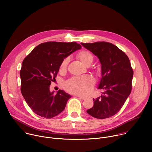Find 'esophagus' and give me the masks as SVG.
I'll return each instance as SVG.
<instances>
[{
    "mask_svg": "<svg viewBox=\"0 0 152 152\" xmlns=\"http://www.w3.org/2000/svg\"><path fill=\"white\" fill-rule=\"evenodd\" d=\"M77 96V97H79V98L82 99V100H85V99H86V97H82V96Z\"/></svg>",
    "mask_w": 152,
    "mask_h": 152,
    "instance_id": "obj_1",
    "label": "esophagus"
}]
</instances>
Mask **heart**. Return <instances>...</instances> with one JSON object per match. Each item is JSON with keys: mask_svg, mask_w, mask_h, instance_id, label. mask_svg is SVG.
Returning <instances> with one entry per match:
<instances>
[{"mask_svg": "<svg viewBox=\"0 0 152 152\" xmlns=\"http://www.w3.org/2000/svg\"><path fill=\"white\" fill-rule=\"evenodd\" d=\"M77 57L85 66L90 64L93 60V56L91 53L86 50L80 51L77 54ZM69 61V57L64 58L62 60L60 65L61 71H64L67 69ZM94 83V79L90 76L74 77L66 82L65 87L71 93L79 95H86L92 90Z\"/></svg>", "mask_w": 152, "mask_h": 152, "instance_id": "heart-1", "label": "heart"}]
</instances>
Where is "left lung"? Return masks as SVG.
<instances>
[{
    "label": "left lung",
    "mask_w": 152,
    "mask_h": 152,
    "mask_svg": "<svg viewBox=\"0 0 152 152\" xmlns=\"http://www.w3.org/2000/svg\"><path fill=\"white\" fill-rule=\"evenodd\" d=\"M80 44L96 55L102 65L99 89L103 95L93 99L94 105L86 111L92 117L104 119L116 114L132 90L134 71L126 54L112 43L102 41Z\"/></svg>",
    "instance_id": "8db88e82"
}]
</instances>
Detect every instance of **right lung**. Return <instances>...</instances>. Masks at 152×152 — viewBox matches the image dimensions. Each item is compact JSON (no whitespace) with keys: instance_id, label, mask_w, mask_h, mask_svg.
Segmentation results:
<instances>
[{"instance_id":"add662e5","label":"right lung","mask_w":152,"mask_h":152,"mask_svg":"<svg viewBox=\"0 0 152 152\" xmlns=\"http://www.w3.org/2000/svg\"><path fill=\"white\" fill-rule=\"evenodd\" d=\"M80 48L76 42H46L24 59L20 72L21 92L36 114L51 118L64 111L71 96L61 90L54 94L50 85L55 80L62 60Z\"/></svg>"}]
</instances>
